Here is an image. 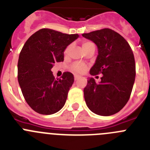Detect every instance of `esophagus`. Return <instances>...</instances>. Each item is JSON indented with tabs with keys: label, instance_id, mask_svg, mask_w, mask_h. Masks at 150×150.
<instances>
[{
	"label": "esophagus",
	"instance_id": "1",
	"mask_svg": "<svg viewBox=\"0 0 150 150\" xmlns=\"http://www.w3.org/2000/svg\"><path fill=\"white\" fill-rule=\"evenodd\" d=\"M79 78V76H77V75H75V76H74V79H75V80H77Z\"/></svg>",
	"mask_w": 150,
	"mask_h": 150
}]
</instances>
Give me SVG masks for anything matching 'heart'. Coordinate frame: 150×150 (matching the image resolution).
<instances>
[{
    "label": "heart",
    "instance_id": "b5f03b06",
    "mask_svg": "<svg viewBox=\"0 0 150 150\" xmlns=\"http://www.w3.org/2000/svg\"><path fill=\"white\" fill-rule=\"evenodd\" d=\"M94 45L93 43H91V42H88V41H86V42H84L83 43V48L85 49L88 47L89 46H92ZM71 48V46H69L67 49L65 50V54H67L70 51ZM86 69V66L84 64L80 63V62H76L74 63L72 66H71V70H72L74 72L78 73V74H81V73H83Z\"/></svg>",
    "mask_w": 150,
    "mask_h": 150
}]
</instances>
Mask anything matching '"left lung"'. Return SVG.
Here are the masks:
<instances>
[{
    "instance_id": "8db88e82",
    "label": "left lung",
    "mask_w": 150,
    "mask_h": 150,
    "mask_svg": "<svg viewBox=\"0 0 150 150\" xmlns=\"http://www.w3.org/2000/svg\"><path fill=\"white\" fill-rule=\"evenodd\" d=\"M98 47L91 75L103 74L100 82L88 78L84 98L87 107L99 116H111L127 104L134 83L135 62L129 44L120 34L109 28L83 34Z\"/></svg>"
}]
</instances>
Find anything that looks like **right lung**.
<instances>
[{
  "label": "right lung",
  "mask_w": 150,
  "mask_h": 150,
  "mask_svg": "<svg viewBox=\"0 0 150 150\" xmlns=\"http://www.w3.org/2000/svg\"><path fill=\"white\" fill-rule=\"evenodd\" d=\"M79 37L43 28L30 36L22 47L18 81L26 102L35 112L53 114L65 104L74 75L64 72L61 79H55L51 69L55 62H63L67 46Z\"/></svg>",
  "instance_id": "1"
}]
</instances>
